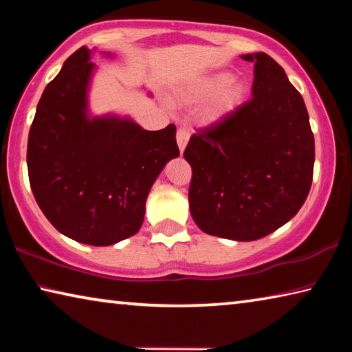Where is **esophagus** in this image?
<instances>
[{
  "instance_id": "obj_1",
  "label": "esophagus",
  "mask_w": 352,
  "mask_h": 352,
  "mask_svg": "<svg viewBox=\"0 0 352 352\" xmlns=\"http://www.w3.org/2000/svg\"><path fill=\"white\" fill-rule=\"evenodd\" d=\"M188 141H189V130L186 127H180L177 130V144L182 153L184 151V147H186Z\"/></svg>"
}]
</instances>
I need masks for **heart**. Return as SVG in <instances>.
Wrapping results in <instances>:
<instances>
[{
	"label": "heart",
	"instance_id": "b5f03b06",
	"mask_svg": "<svg viewBox=\"0 0 352 352\" xmlns=\"http://www.w3.org/2000/svg\"><path fill=\"white\" fill-rule=\"evenodd\" d=\"M184 96L188 100H206L212 98L210 105L206 107L205 115L208 121H217L242 102L245 96V87L239 82H233V76L230 73H217L195 83Z\"/></svg>",
	"mask_w": 352,
	"mask_h": 352
}]
</instances>
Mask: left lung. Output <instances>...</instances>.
Here are the masks:
<instances>
[{"instance_id": "8db88e82", "label": "left lung", "mask_w": 352, "mask_h": 352, "mask_svg": "<svg viewBox=\"0 0 352 352\" xmlns=\"http://www.w3.org/2000/svg\"><path fill=\"white\" fill-rule=\"evenodd\" d=\"M254 62L252 99L190 136L189 210L199 228L233 241L273 233L311 190L315 142L302 96L265 54Z\"/></svg>"}]
</instances>
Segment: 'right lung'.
<instances>
[{
	"label": "right lung",
	"instance_id": "right-lung-1",
	"mask_svg": "<svg viewBox=\"0 0 352 352\" xmlns=\"http://www.w3.org/2000/svg\"><path fill=\"white\" fill-rule=\"evenodd\" d=\"M90 56L79 47L46 85L29 130L28 172L62 234L105 247L138 233L148 190L180 151L174 124L151 132L129 118L88 116Z\"/></svg>",
	"mask_w": 352,
	"mask_h": 352
}]
</instances>
